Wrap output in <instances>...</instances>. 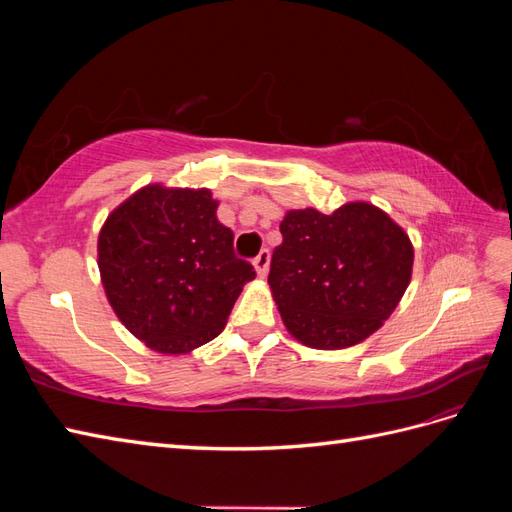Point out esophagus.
<instances>
[{
  "label": "esophagus",
  "mask_w": 512,
  "mask_h": 512,
  "mask_svg": "<svg viewBox=\"0 0 512 512\" xmlns=\"http://www.w3.org/2000/svg\"><path fill=\"white\" fill-rule=\"evenodd\" d=\"M269 262H271V252L262 250L256 258H254V269L258 273V277H265L269 271Z\"/></svg>",
  "instance_id": "1"
}]
</instances>
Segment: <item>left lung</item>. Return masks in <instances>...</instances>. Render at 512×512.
Segmentation results:
<instances>
[{
	"label": "left lung",
	"instance_id": "1",
	"mask_svg": "<svg viewBox=\"0 0 512 512\" xmlns=\"http://www.w3.org/2000/svg\"><path fill=\"white\" fill-rule=\"evenodd\" d=\"M269 286L292 337L342 350L376 333L404 297L414 250L404 228L369 203L324 215L288 211Z\"/></svg>",
	"mask_w": 512,
	"mask_h": 512
}]
</instances>
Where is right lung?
Segmentation results:
<instances>
[{
    "label": "right lung",
    "mask_w": 512,
    "mask_h": 512,
    "mask_svg": "<svg viewBox=\"0 0 512 512\" xmlns=\"http://www.w3.org/2000/svg\"><path fill=\"white\" fill-rule=\"evenodd\" d=\"M209 190L162 185L132 194L98 237L106 299L126 329L162 354H183L224 329L254 267L235 256L232 230Z\"/></svg>",
    "instance_id": "add662e5"
}]
</instances>
